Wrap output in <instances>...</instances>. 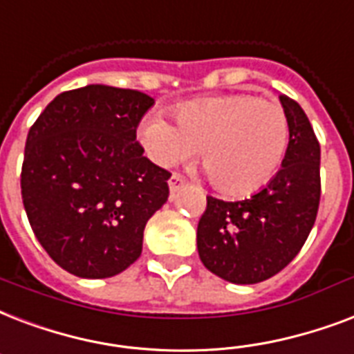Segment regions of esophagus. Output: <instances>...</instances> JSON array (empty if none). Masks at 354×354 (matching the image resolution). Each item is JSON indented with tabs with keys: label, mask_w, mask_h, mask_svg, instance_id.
Segmentation results:
<instances>
[{
	"label": "esophagus",
	"mask_w": 354,
	"mask_h": 354,
	"mask_svg": "<svg viewBox=\"0 0 354 354\" xmlns=\"http://www.w3.org/2000/svg\"><path fill=\"white\" fill-rule=\"evenodd\" d=\"M168 185H169V192H177V190H180V188H183V186L186 185V179H185V177H183V175L174 174V175H171V177H169Z\"/></svg>",
	"instance_id": "34e87169"
}]
</instances>
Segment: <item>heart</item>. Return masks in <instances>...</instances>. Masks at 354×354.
<instances>
[{
	"label": "heart",
	"mask_w": 354,
	"mask_h": 354,
	"mask_svg": "<svg viewBox=\"0 0 354 354\" xmlns=\"http://www.w3.org/2000/svg\"><path fill=\"white\" fill-rule=\"evenodd\" d=\"M175 125L158 114L140 125V140L160 166H175L199 147L216 188L251 194L273 177L288 147V118L275 101L232 94L183 103Z\"/></svg>",
	"instance_id": "obj_1"
}]
</instances>
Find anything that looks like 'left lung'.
Wrapping results in <instances>:
<instances>
[{
    "label": "left lung",
    "instance_id": "obj_1",
    "mask_svg": "<svg viewBox=\"0 0 354 354\" xmlns=\"http://www.w3.org/2000/svg\"><path fill=\"white\" fill-rule=\"evenodd\" d=\"M279 100L290 129L281 169L248 199L207 197L197 225V251L205 268L234 284H257L286 268L316 221L319 142L299 103L288 95Z\"/></svg>",
    "mask_w": 354,
    "mask_h": 354
}]
</instances>
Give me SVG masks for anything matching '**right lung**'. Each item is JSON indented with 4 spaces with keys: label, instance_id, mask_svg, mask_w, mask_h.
I'll list each match as a JSON object with an SVG mask.
<instances>
[{
    "label": "right lung",
    "instance_id": "right-lung-1",
    "mask_svg": "<svg viewBox=\"0 0 354 354\" xmlns=\"http://www.w3.org/2000/svg\"><path fill=\"white\" fill-rule=\"evenodd\" d=\"M153 105L138 90L86 84L57 95L29 129L24 207L40 245L72 275L127 270L142 253L147 220L168 201L171 174L136 142Z\"/></svg>",
    "mask_w": 354,
    "mask_h": 354
}]
</instances>
